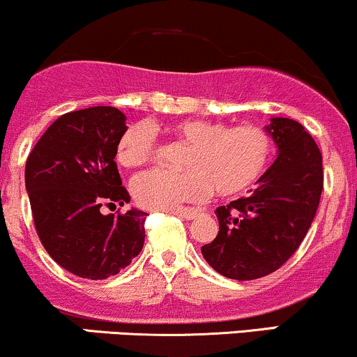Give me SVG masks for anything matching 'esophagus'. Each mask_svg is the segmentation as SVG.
I'll return each instance as SVG.
<instances>
[{"label": "esophagus", "instance_id": "esophagus-1", "mask_svg": "<svg viewBox=\"0 0 357 357\" xmlns=\"http://www.w3.org/2000/svg\"><path fill=\"white\" fill-rule=\"evenodd\" d=\"M174 215L181 216L184 220H195L198 218L199 211L198 210H179V211H174Z\"/></svg>", "mask_w": 357, "mask_h": 357}]
</instances>
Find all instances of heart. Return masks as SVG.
Returning <instances> with one entry per match:
<instances>
[{
  "label": "heart",
  "instance_id": "obj_1",
  "mask_svg": "<svg viewBox=\"0 0 357 357\" xmlns=\"http://www.w3.org/2000/svg\"><path fill=\"white\" fill-rule=\"evenodd\" d=\"M167 134L186 147L179 161L183 171L153 169L134 179V198L149 210H179L210 191L216 196L243 192L264 174L273 151L270 134L257 126L228 127L210 119H181L167 126ZM155 151L153 127L134 122L119 137L116 159L132 169L149 162Z\"/></svg>",
  "mask_w": 357,
  "mask_h": 357
}]
</instances>
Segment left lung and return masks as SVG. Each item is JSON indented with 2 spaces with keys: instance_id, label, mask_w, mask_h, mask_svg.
Instances as JSON below:
<instances>
[{
  "instance_id": "left-lung-1",
  "label": "left lung",
  "mask_w": 357,
  "mask_h": 357,
  "mask_svg": "<svg viewBox=\"0 0 357 357\" xmlns=\"http://www.w3.org/2000/svg\"><path fill=\"white\" fill-rule=\"evenodd\" d=\"M278 147L250 196L216 208L220 231L203 245L204 260L233 280H255L289 260L309 231L324 186L322 154L297 121L270 119Z\"/></svg>"
}]
</instances>
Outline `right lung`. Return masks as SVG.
<instances>
[{"label": "right lung", "instance_id": "add662e5", "mask_svg": "<svg viewBox=\"0 0 357 357\" xmlns=\"http://www.w3.org/2000/svg\"><path fill=\"white\" fill-rule=\"evenodd\" d=\"M126 129V116L116 107L73 110L45 130L26 159L24 184L38 238L77 277L116 275L144 245L147 213H100L130 202L114 161Z\"/></svg>", "mask_w": 357, "mask_h": 357}]
</instances>
